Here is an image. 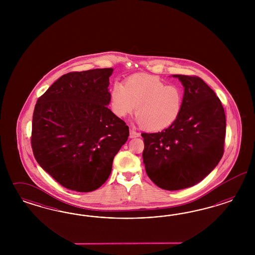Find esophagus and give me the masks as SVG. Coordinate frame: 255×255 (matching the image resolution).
<instances>
[{"label":"esophagus","instance_id":"esophagus-1","mask_svg":"<svg viewBox=\"0 0 255 255\" xmlns=\"http://www.w3.org/2000/svg\"><path fill=\"white\" fill-rule=\"evenodd\" d=\"M140 136V133L138 131H135L134 129H130V137L134 138V137H138Z\"/></svg>","mask_w":255,"mask_h":255}]
</instances>
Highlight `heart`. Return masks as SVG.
<instances>
[{
    "instance_id": "b5f03b06",
    "label": "heart",
    "mask_w": 255,
    "mask_h": 255,
    "mask_svg": "<svg viewBox=\"0 0 255 255\" xmlns=\"http://www.w3.org/2000/svg\"><path fill=\"white\" fill-rule=\"evenodd\" d=\"M111 108L119 118L135 115L141 126L148 131L163 130L180 115L184 92L179 86L168 85L154 76L137 74L129 77L125 86L115 82L110 92Z\"/></svg>"
}]
</instances>
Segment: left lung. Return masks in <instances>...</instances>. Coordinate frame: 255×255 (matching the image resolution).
Here are the masks:
<instances>
[{
  "label": "left lung",
  "mask_w": 255,
  "mask_h": 255,
  "mask_svg": "<svg viewBox=\"0 0 255 255\" xmlns=\"http://www.w3.org/2000/svg\"><path fill=\"white\" fill-rule=\"evenodd\" d=\"M184 87L178 120L158 132H142L148 178L163 190L197 184L216 167L224 150L225 114L219 97L203 79L174 75Z\"/></svg>",
  "instance_id": "8db88e82"
}]
</instances>
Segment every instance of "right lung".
Returning <instances> with one entry per match:
<instances>
[{
	"label": "right lung",
	"mask_w": 255,
	"mask_h": 255,
	"mask_svg": "<svg viewBox=\"0 0 255 255\" xmlns=\"http://www.w3.org/2000/svg\"><path fill=\"white\" fill-rule=\"evenodd\" d=\"M112 68L71 72L40 96L31 144L39 165L61 185L89 193L108 179L129 127L108 108Z\"/></svg>",
	"instance_id": "1"
}]
</instances>
